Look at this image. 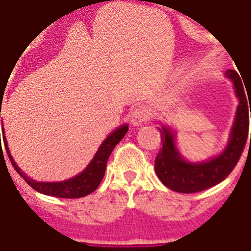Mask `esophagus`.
<instances>
[{
	"label": "esophagus",
	"instance_id": "1",
	"mask_svg": "<svg viewBox=\"0 0 251 251\" xmlns=\"http://www.w3.org/2000/svg\"><path fill=\"white\" fill-rule=\"evenodd\" d=\"M149 119H151V111L145 106H137L131 112V123L133 126H141L147 123Z\"/></svg>",
	"mask_w": 251,
	"mask_h": 251
}]
</instances>
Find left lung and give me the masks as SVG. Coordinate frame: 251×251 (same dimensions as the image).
<instances>
[{
    "label": "left lung",
    "instance_id": "obj_1",
    "mask_svg": "<svg viewBox=\"0 0 251 251\" xmlns=\"http://www.w3.org/2000/svg\"><path fill=\"white\" fill-rule=\"evenodd\" d=\"M225 75L234 83L236 94L240 99L236 120L233 124L228 147L220 156L201 164H190L179 156L174 145V135L166 128H158L161 132L162 148L154 161L157 176L173 191L192 194L212 187L224 180L236 168L241 154L249 140V104L250 94H246L244 83L236 71H226ZM249 102H247V99ZM251 111V106H250ZM251 145V133H250Z\"/></svg>",
    "mask_w": 251,
    "mask_h": 251
}]
</instances>
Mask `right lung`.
<instances>
[{
  "mask_svg": "<svg viewBox=\"0 0 251 251\" xmlns=\"http://www.w3.org/2000/svg\"><path fill=\"white\" fill-rule=\"evenodd\" d=\"M1 118V111H0ZM128 132V126L124 124L120 128H118L116 131H114L111 135L108 136L107 139L104 140L103 144L100 145L98 149V152L95 153L94 158L91 160L85 170L81 174L73 176L71 179L64 180V182H53V183H48V182H36V180L31 179L26 174H23L21 172V169L17 166V164L13 160V157L10 156L9 148H7L6 137L2 135L3 144H5V149H6L7 156L10 160L11 165L14 166L19 176H22L23 179L26 180L27 184H30L31 187L34 188L35 191L44 194V195L56 196V198H67V199H75V198H82L93 191L97 190V187L100 183V180L103 178L104 172H106V165H107L108 157L114 151V148L118 143H120V140L123 139L126 133ZM1 147V141H0ZM2 148V147H1Z\"/></svg>",
  "mask_w": 251,
  "mask_h": 251,
  "instance_id": "obj_1",
  "label": "right lung"
}]
</instances>
